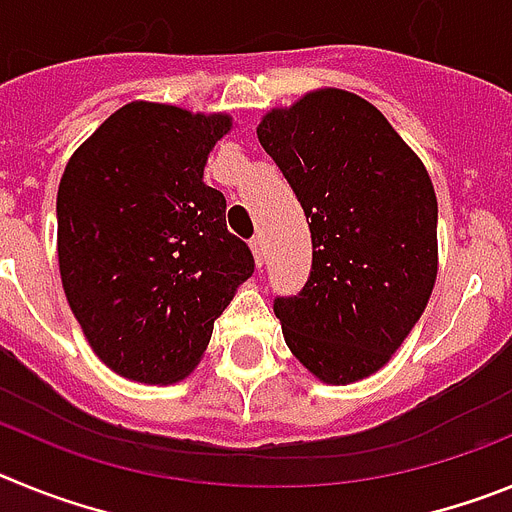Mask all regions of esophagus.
<instances>
[{
	"instance_id": "34e87169",
	"label": "esophagus",
	"mask_w": 512,
	"mask_h": 512,
	"mask_svg": "<svg viewBox=\"0 0 512 512\" xmlns=\"http://www.w3.org/2000/svg\"><path fill=\"white\" fill-rule=\"evenodd\" d=\"M251 251H253V261H256V266L261 269L266 261V251H264V241H261L259 235H256V238L251 241Z\"/></svg>"
}]
</instances>
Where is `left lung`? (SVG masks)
I'll list each match as a JSON object with an SVG mask.
<instances>
[{
    "label": "left lung",
    "mask_w": 512,
    "mask_h": 512,
    "mask_svg": "<svg viewBox=\"0 0 512 512\" xmlns=\"http://www.w3.org/2000/svg\"><path fill=\"white\" fill-rule=\"evenodd\" d=\"M256 135L310 220V279L274 300L284 341L320 382H359L392 359L436 284L431 176L374 104L343 89L266 112Z\"/></svg>",
    "instance_id": "left-lung-1"
}]
</instances>
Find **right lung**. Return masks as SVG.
Here are the masks:
<instances>
[{
	"mask_svg": "<svg viewBox=\"0 0 512 512\" xmlns=\"http://www.w3.org/2000/svg\"><path fill=\"white\" fill-rule=\"evenodd\" d=\"M233 117L130 102L89 135L58 184V266L94 354L120 377L179 382L253 274L202 182Z\"/></svg>",
	"mask_w": 512,
	"mask_h": 512,
	"instance_id": "obj_1",
	"label": "right lung"
}]
</instances>
